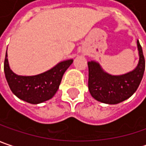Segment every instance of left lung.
<instances>
[{
    "label": "left lung",
    "instance_id": "1",
    "mask_svg": "<svg viewBox=\"0 0 146 146\" xmlns=\"http://www.w3.org/2000/svg\"><path fill=\"white\" fill-rule=\"evenodd\" d=\"M140 60L136 68L120 76H112L105 73L99 64L88 62V88L92 96L100 102L115 105L131 96L142 80L145 61L142 48L137 41Z\"/></svg>",
    "mask_w": 146,
    "mask_h": 146
}]
</instances>
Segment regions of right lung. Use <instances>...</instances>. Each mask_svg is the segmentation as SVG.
Instances as JSON below:
<instances>
[{"mask_svg":"<svg viewBox=\"0 0 146 146\" xmlns=\"http://www.w3.org/2000/svg\"><path fill=\"white\" fill-rule=\"evenodd\" d=\"M72 63L73 60L63 61L47 72L36 76H19L10 68L6 50L4 72L11 92L18 98L30 104H39L54 96L64 73Z\"/></svg>","mask_w":146,"mask_h":146,"instance_id":"add662e5","label":"right lung"}]
</instances>
